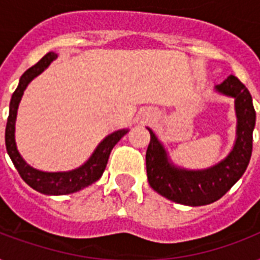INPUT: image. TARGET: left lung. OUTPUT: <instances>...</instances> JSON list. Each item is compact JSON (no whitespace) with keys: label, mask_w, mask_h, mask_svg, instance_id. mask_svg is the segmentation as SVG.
Segmentation results:
<instances>
[{"label":"left lung","mask_w":260,"mask_h":260,"mask_svg":"<svg viewBox=\"0 0 260 260\" xmlns=\"http://www.w3.org/2000/svg\"><path fill=\"white\" fill-rule=\"evenodd\" d=\"M216 89L235 98L238 114V138L234 150L218 165L201 171L177 169L169 163L162 144L148 129L151 136L146 154L148 183L156 193L182 205L201 206L220 200L240 179L250 163L255 126V109L250 91L235 75H230Z\"/></svg>","instance_id":"8db88e82"}]
</instances>
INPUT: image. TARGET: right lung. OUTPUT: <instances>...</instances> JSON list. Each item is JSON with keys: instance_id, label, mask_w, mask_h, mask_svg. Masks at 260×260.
I'll use <instances>...</instances> for the list:
<instances>
[{"instance_id": "right-lung-1", "label": "right lung", "mask_w": 260, "mask_h": 260, "mask_svg": "<svg viewBox=\"0 0 260 260\" xmlns=\"http://www.w3.org/2000/svg\"><path fill=\"white\" fill-rule=\"evenodd\" d=\"M55 58H56V54L48 52L36 64L29 67L21 75L17 89L14 90L12 100H10L9 117H8L5 129V146L14 167L17 169L20 177L24 179L26 185H29L32 189L39 193L48 194V196H62V194L75 193V191L91 185L93 182L98 181L105 170L110 151L117 144L118 140L128 132V129L117 131V132L106 136L100 143V146L95 148L89 160L77 170L69 171V173H44V171L35 170L28 166L18 154L16 142H14V122H16V116H17L18 102L21 100L26 85L36 75L40 74Z\"/></svg>"}]
</instances>
